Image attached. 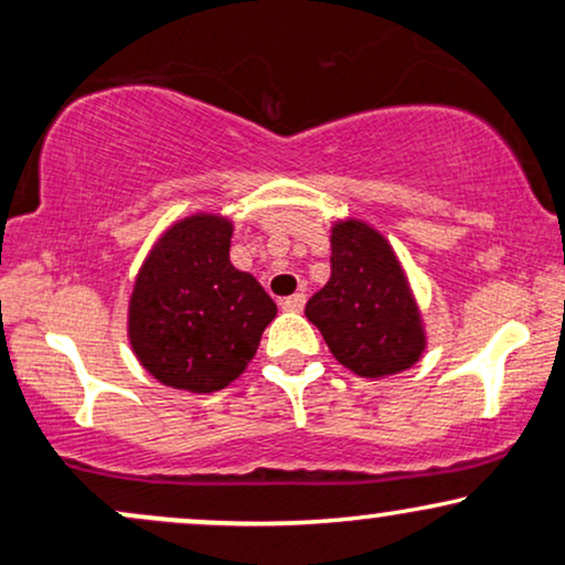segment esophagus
I'll list each match as a JSON object with an SVG mask.
<instances>
[{"label": "esophagus", "instance_id": "1", "mask_svg": "<svg viewBox=\"0 0 565 565\" xmlns=\"http://www.w3.org/2000/svg\"><path fill=\"white\" fill-rule=\"evenodd\" d=\"M281 308L284 310H291V313H300V310L305 308V295H302V291H295V295L284 297Z\"/></svg>", "mask_w": 565, "mask_h": 565}]
</instances>
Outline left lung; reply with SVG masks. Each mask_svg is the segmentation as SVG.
<instances>
[{"instance_id": "obj_1", "label": "left lung", "mask_w": 565, "mask_h": 565, "mask_svg": "<svg viewBox=\"0 0 565 565\" xmlns=\"http://www.w3.org/2000/svg\"><path fill=\"white\" fill-rule=\"evenodd\" d=\"M305 316L359 377L412 369L427 345L419 305L391 242L355 217L332 225V276L305 305Z\"/></svg>"}]
</instances>
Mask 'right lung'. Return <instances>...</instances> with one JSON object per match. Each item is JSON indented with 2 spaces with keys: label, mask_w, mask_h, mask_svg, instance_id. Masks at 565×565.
Masks as SVG:
<instances>
[{
  "label": "right lung",
  "mask_w": 565,
  "mask_h": 565,
  "mask_svg": "<svg viewBox=\"0 0 565 565\" xmlns=\"http://www.w3.org/2000/svg\"><path fill=\"white\" fill-rule=\"evenodd\" d=\"M233 223L196 212L159 236L129 297L127 337L161 385L188 393L228 387L276 319L257 278L233 268Z\"/></svg>",
  "instance_id": "add662e5"
}]
</instances>
